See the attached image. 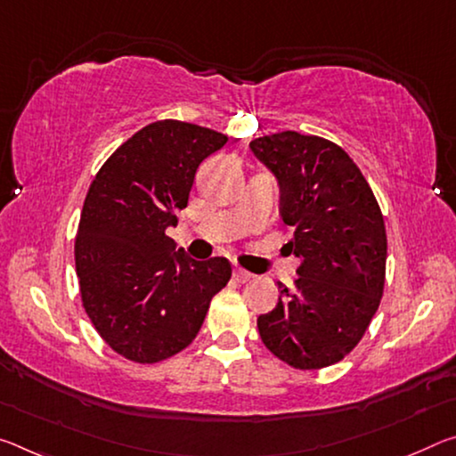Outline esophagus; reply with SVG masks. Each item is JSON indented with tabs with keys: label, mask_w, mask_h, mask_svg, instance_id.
<instances>
[{
	"label": "esophagus",
	"mask_w": 456,
	"mask_h": 456,
	"mask_svg": "<svg viewBox=\"0 0 456 456\" xmlns=\"http://www.w3.org/2000/svg\"><path fill=\"white\" fill-rule=\"evenodd\" d=\"M233 278H235L237 281H240V284H245V281H249L251 278H254V273L248 272V270H243V267H235Z\"/></svg>",
	"instance_id": "34e87169"
}]
</instances>
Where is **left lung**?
Returning a JSON list of instances; mask_svg holds the SVG:
<instances>
[{
    "label": "left lung",
    "instance_id": "8db88e82",
    "mask_svg": "<svg viewBox=\"0 0 456 456\" xmlns=\"http://www.w3.org/2000/svg\"><path fill=\"white\" fill-rule=\"evenodd\" d=\"M251 151L278 178L288 243L302 259L294 288L280 286L259 337L294 370H322L355 349L386 284L384 215L357 164L335 142L298 132L257 137Z\"/></svg>",
    "mask_w": 456,
    "mask_h": 456
}]
</instances>
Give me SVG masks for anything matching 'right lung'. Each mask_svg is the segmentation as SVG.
<instances>
[{"label": "right lung", "instance_id": "1", "mask_svg": "<svg viewBox=\"0 0 456 456\" xmlns=\"http://www.w3.org/2000/svg\"><path fill=\"white\" fill-rule=\"evenodd\" d=\"M225 143L215 129L154 121L107 158L86 191L75 237L83 308L134 363L186 349L231 278L229 259L194 262L166 235L189 205L199 164Z\"/></svg>", "mask_w": 456, "mask_h": 456}]
</instances>
